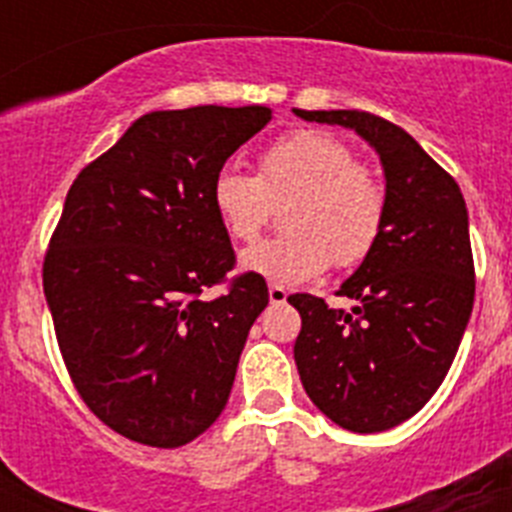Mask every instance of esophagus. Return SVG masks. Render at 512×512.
I'll return each mask as SVG.
<instances>
[{
  "mask_svg": "<svg viewBox=\"0 0 512 512\" xmlns=\"http://www.w3.org/2000/svg\"><path fill=\"white\" fill-rule=\"evenodd\" d=\"M287 289L279 287V284H269V302L271 305H284L287 302Z\"/></svg>",
  "mask_w": 512,
  "mask_h": 512,
  "instance_id": "34e87169",
  "label": "esophagus"
}]
</instances>
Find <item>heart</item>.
I'll return each mask as SVG.
<instances>
[{
  "label": "heart",
  "instance_id": "obj_1",
  "mask_svg": "<svg viewBox=\"0 0 512 512\" xmlns=\"http://www.w3.org/2000/svg\"><path fill=\"white\" fill-rule=\"evenodd\" d=\"M289 233L241 253V269L277 284L320 277L333 261L356 266L379 241L387 194L374 171L356 164L354 148L328 130L302 128L274 140L259 158V176L220 169L212 207L233 241L251 243L282 202Z\"/></svg>",
  "mask_w": 512,
  "mask_h": 512
}]
</instances>
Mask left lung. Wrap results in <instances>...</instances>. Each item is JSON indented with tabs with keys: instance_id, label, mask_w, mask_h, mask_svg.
Listing matches in <instances>:
<instances>
[{
	"instance_id": "obj_1",
	"label": "left lung",
	"mask_w": 512,
	"mask_h": 512,
	"mask_svg": "<svg viewBox=\"0 0 512 512\" xmlns=\"http://www.w3.org/2000/svg\"><path fill=\"white\" fill-rule=\"evenodd\" d=\"M307 122L354 130L377 151L387 212L379 241L333 310L289 295L302 318L295 361L307 397L346 431L379 433L413 418L449 374L474 305L467 202L418 140L359 110H295Z\"/></svg>"
}]
</instances>
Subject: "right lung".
<instances>
[{"label": "right lung", "instance_id": "add662e5", "mask_svg": "<svg viewBox=\"0 0 512 512\" xmlns=\"http://www.w3.org/2000/svg\"><path fill=\"white\" fill-rule=\"evenodd\" d=\"M269 120L261 104L148 112L66 194L45 300L81 400L130 441L184 446L228 402L269 289L248 271L200 297L235 264L210 189Z\"/></svg>", "mask_w": 512, "mask_h": 512}]
</instances>
